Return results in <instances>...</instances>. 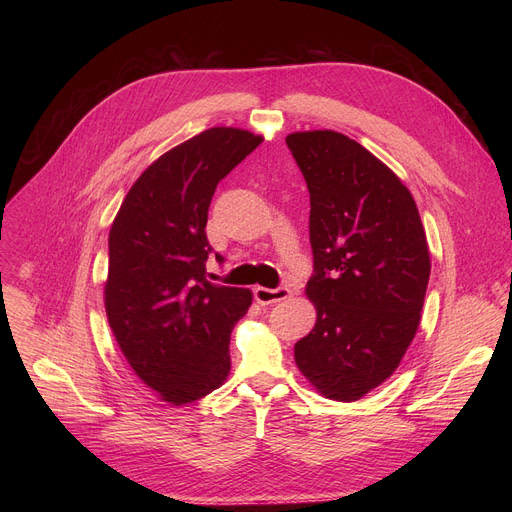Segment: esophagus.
<instances>
[{"mask_svg": "<svg viewBox=\"0 0 512 512\" xmlns=\"http://www.w3.org/2000/svg\"><path fill=\"white\" fill-rule=\"evenodd\" d=\"M255 294V300L261 304V306H269V304H277V302H283V300H289L291 298V289L289 287H255L253 289Z\"/></svg>", "mask_w": 512, "mask_h": 512, "instance_id": "34e87169", "label": "esophagus"}]
</instances>
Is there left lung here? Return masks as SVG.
Here are the masks:
<instances>
[{
  "label": "left lung",
  "mask_w": 512,
  "mask_h": 512,
  "mask_svg": "<svg viewBox=\"0 0 512 512\" xmlns=\"http://www.w3.org/2000/svg\"><path fill=\"white\" fill-rule=\"evenodd\" d=\"M287 148L310 190L316 326L296 342L302 375L328 399L356 401L387 381L409 348L431 261L407 186L338 131H298Z\"/></svg>",
  "instance_id": "left-lung-1"
}]
</instances>
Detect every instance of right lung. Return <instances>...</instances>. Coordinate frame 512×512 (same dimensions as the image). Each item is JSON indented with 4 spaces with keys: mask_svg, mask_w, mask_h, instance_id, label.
Segmentation results:
<instances>
[{
    "mask_svg": "<svg viewBox=\"0 0 512 512\" xmlns=\"http://www.w3.org/2000/svg\"><path fill=\"white\" fill-rule=\"evenodd\" d=\"M261 139L210 127L176 145L135 180L111 225L109 326L133 373L172 405L198 401L229 377L231 332L253 294L206 279L204 229L216 184Z\"/></svg>",
    "mask_w": 512,
    "mask_h": 512,
    "instance_id": "add662e5",
    "label": "right lung"
}]
</instances>
